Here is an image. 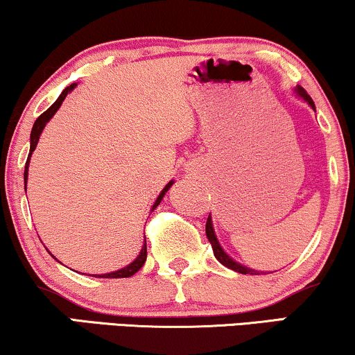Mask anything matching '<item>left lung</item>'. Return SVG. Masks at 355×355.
Returning <instances> with one entry per match:
<instances>
[{"mask_svg": "<svg viewBox=\"0 0 355 355\" xmlns=\"http://www.w3.org/2000/svg\"><path fill=\"white\" fill-rule=\"evenodd\" d=\"M293 92H295L296 97H300L301 100H303V102L308 103L309 107H311L313 110L316 112V107H314L313 98L309 97L308 94H306V90L303 89V87L296 85L295 89H293ZM205 235H207L209 242H211V245H212L214 255H216L217 260L220 261V263L224 265V266H227V268H230V270H234V271H239V273H242V275H260V273H265V271H258V270H252V268H248V266H245V265H242V263H239V261H235L234 258L227 255V252L224 250V248H222L220 242H218V240H217L216 230H214V225H212V217H211V214H209V217H207V224H205Z\"/></svg>", "mask_w": 355, "mask_h": 355, "instance_id": "left-lung-1", "label": "left lung"}]
</instances>
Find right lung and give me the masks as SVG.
Returning a JSON list of instances; mask_svg holds the SVG:
<instances>
[{
    "mask_svg": "<svg viewBox=\"0 0 355 355\" xmlns=\"http://www.w3.org/2000/svg\"><path fill=\"white\" fill-rule=\"evenodd\" d=\"M76 87H77V84H71L69 87H65V89L62 90V94L59 95V98H57L55 102L52 103L51 107L47 108V110L44 112L42 115L39 116L36 121H34L33 130H31V139H29V141H31L29 156H28V161H26V166H24V182H26V184H28V171H29V163H31V155H33V151L36 150L37 141H39V137H41L44 126H46L47 121H49L51 118L55 115V112L60 108V105H62L65 97H67V94H71V92H72L73 89H76ZM173 184H174V181H169L168 184L164 186V189L159 192V196H157V199L155 200V204H153L151 212L155 211L157 205L161 204V200H163L164 194L171 189V186H173ZM144 261H146V237H144V242H143L141 250H139L137 258H135V260L131 261L130 265H126V266H123V268H120V270L112 271V273H103V275H98V277H97V275H95V277H97V278H130V277H133V275L137 273V271H138L139 268H141V266L144 265Z\"/></svg>",
    "mask_w": 355,
    "mask_h": 355,
    "instance_id": "obj_1",
    "label": "right lung"
}]
</instances>
